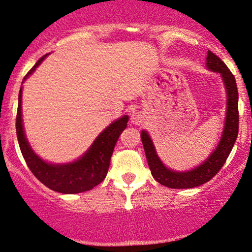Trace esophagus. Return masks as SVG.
<instances>
[{"mask_svg": "<svg viewBox=\"0 0 252 252\" xmlns=\"http://www.w3.org/2000/svg\"><path fill=\"white\" fill-rule=\"evenodd\" d=\"M130 120H131V123L135 124V126H142L144 122V115L139 112H133L130 116Z\"/></svg>", "mask_w": 252, "mask_h": 252, "instance_id": "obj_1", "label": "esophagus"}]
</instances>
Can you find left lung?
<instances>
[{
  "label": "left lung",
  "mask_w": 252,
  "mask_h": 252,
  "mask_svg": "<svg viewBox=\"0 0 252 252\" xmlns=\"http://www.w3.org/2000/svg\"><path fill=\"white\" fill-rule=\"evenodd\" d=\"M206 68L210 71L220 73L222 78L227 94V112L220 142L209 158L204 160V162L194 167L193 169L184 170V172L170 169L160 160L149 132L145 130L140 132L147 163L152 176L157 182L172 189H189L209 182L226 162L239 133V92H237L235 77L230 72L228 66L211 50L207 52Z\"/></svg>",
  "instance_id": "1"
}]
</instances>
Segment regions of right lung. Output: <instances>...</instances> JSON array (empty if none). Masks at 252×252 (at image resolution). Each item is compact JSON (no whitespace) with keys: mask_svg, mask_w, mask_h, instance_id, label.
<instances>
[{"mask_svg":"<svg viewBox=\"0 0 252 252\" xmlns=\"http://www.w3.org/2000/svg\"><path fill=\"white\" fill-rule=\"evenodd\" d=\"M48 54L43 55L30 70L24 80L35 71ZM23 80V82H24ZM22 93L19 90L18 109H17L16 131L22 154L36 179L47 188L61 193H79L89 191L101 183L108 173L110 158L119 137L128 126L129 116L123 115L109 124L96 137L90 149L78 159L69 163H52L41 159L28 142L22 119Z\"/></svg>","mask_w":252,"mask_h":252,"instance_id":"obj_1","label":"right lung"}]
</instances>
